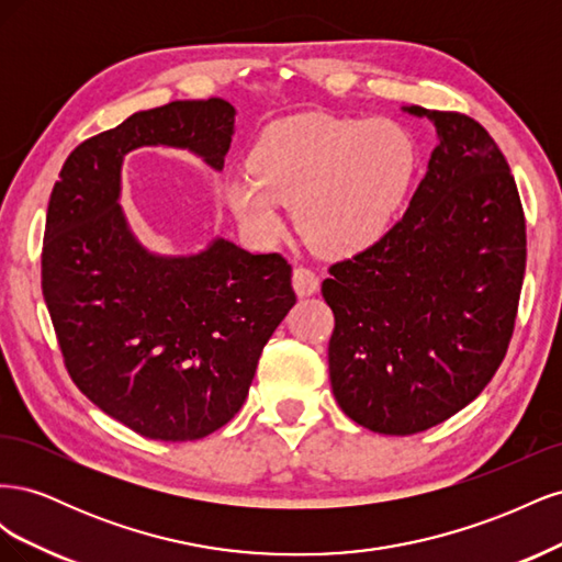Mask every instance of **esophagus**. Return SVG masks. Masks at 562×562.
I'll use <instances>...</instances> for the list:
<instances>
[{
	"label": "esophagus",
	"instance_id": "34e87169",
	"mask_svg": "<svg viewBox=\"0 0 562 562\" xmlns=\"http://www.w3.org/2000/svg\"><path fill=\"white\" fill-rule=\"evenodd\" d=\"M318 285H321V281H318V277L314 274L312 269L297 267V269L293 271V288H295L297 297H310V295H314V293L318 291Z\"/></svg>",
	"mask_w": 562,
	"mask_h": 562
}]
</instances>
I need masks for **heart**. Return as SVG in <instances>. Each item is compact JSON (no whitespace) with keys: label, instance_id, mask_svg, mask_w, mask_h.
<instances>
[{"label":"heart","instance_id":"obj_1","mask_svg":"<svg viewBox=\"0 0 562 562\" xmlns=\"http://www.w3.org/2000/svg\"><path fill=\"white\" fill-rule=\"evenodd\" d=\"M415 168L407 135L386 122L295 114L269 124L250 151V171L225 178L236 223L258 244L285 232L283 206L326 258H351L394 225Z\"/></svg>","mask_w":562,"mask_h":562}]
</instances>
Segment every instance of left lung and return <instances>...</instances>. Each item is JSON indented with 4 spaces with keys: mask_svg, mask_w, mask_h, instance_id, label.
<instances>
[{
    "mask_svg": "<svg viewBox=\"0 0 562 562\" xmlns=\"http://www.w3.org/2000/svg\"><path fill=\"white\" fill-rule=\"evenodd\" d=\"M427 116L438 145L401 223L330 267V384L361 427L407 436L467 407L495 375L514 333L525 274L516 180L467 114Z\"/></svg>",
    "mask_w": 562,
    "mask_h": 562,
    "instance_id": "8db88e82",
    "label": "left lung"
}]
</instances>
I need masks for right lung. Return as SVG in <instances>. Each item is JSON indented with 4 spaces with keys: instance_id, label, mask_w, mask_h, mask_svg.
<instances>
[{
    "instance_id": "1",
    "label": "right lung",
    "mask_w": 562,
    "mask_h": 562,
    "mask_svg": "<svg viewBox=\"0 0 562 562\" xmlns=\"http://www.w3.org/2000/svg\"><path fill=\"white\" fill-rule=\"evenodd\" d=\"M234 119L223 98L135 112L81 143L50 192L42 291L67 372L100 411L151 440H196L239 413L267 339L295 304L279 252L215 236L199 252L161 255L122 209L128 151L187 149L223 171Z\"/></svg>"
}]
</instances>
